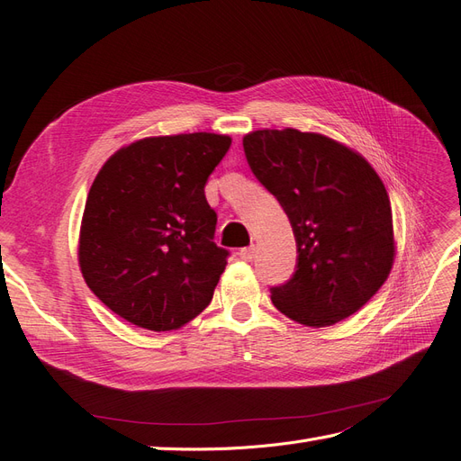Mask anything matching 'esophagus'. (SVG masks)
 Listing matches in <instances>:
<instances>
[{
  "mask_svg": "<svg viewBox=\"0 0 461 461\" xmlns=\"http://www.w3.org/2000/svg\"><path fill=\"white\" fill-rule=\"evenodd\" d=\"M256 254H258V248L252 244V246H248V248H242L240 252H239V256L244 259V261H252L254 258H256Z\"/></svg>",
  "mask_w": 461,
  "mask_h": 461,
  "instance_id": "esophagus-1",
  "label": "esophagus"
}]
</instances>
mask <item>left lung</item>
<instances>
[{"label":"left lung","mask_w":461,"mask_h":461,"mask_svg":"<svg viewBox=\"0 0 461 461\" xmlns=\"http://www.w3.org/2000/svg\"><path fill=\"white\" fill-rule=\"evenodd\" d=\"M249 169L283 205L298 263L271 288L275 308L305 327H330L376 294L393 269V209L364 156L329 136L296 129L244 136Z\"/></svg>","instance_id":"left-lung-1"}]
</instances>
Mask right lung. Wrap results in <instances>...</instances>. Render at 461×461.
Segmentation results:
<instances>
[{"mask_svg": "<svg viewBox=\"0 0 461 461\" xmlns=\"http://www.w3.org/2000/svg\"><path fill=\"white\" fill-rule=\"evenodd\" d=\"M230 136H149L121 148L94 178L78 265L94 294L129 323L176 330L213 298L229 252L213 242L207 176Z\"/></svg>", "mask_w": 461, "mask_h": 461, "instance_id": "1", "label": "right lung"}]
</instances>
